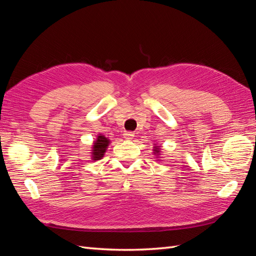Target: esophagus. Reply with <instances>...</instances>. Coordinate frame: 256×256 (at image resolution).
I'll return each instance as SVG.
<instances>
[{
	"label": "esophagus",
	"instance_id": "esophagus-1",
	"mask_svg": "<svg viewBox=\"0 0 256 256\" xmlns=\"http://www.w3.org/2000/svg\"><path fill=\"white\" fill-rule=\"evenodd\" d=\"M134 134L131 132V131H125V132H124V138H127V140H131V138H134Z\"/></svg>",
	"mask_w": 256,
	"mask_h": 256
}]
</instances>
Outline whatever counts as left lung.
I'll list each match as a JSON object with an SVG mask.
<instances>
[{
  "label": "left lung",
  "instance_id": "1",
  "mask_svg": "<svg viewBox=\"0 0 256 256\" xmlns=\"http://www.w3.org/2000/svg\"><path fill=\"white\" fill-rule=\"evenodd\" d=\"M156 152H158V150H156Z\"/></svg>",
  "mask_w": 256,
  "mask_h": 256
}]
</instances>
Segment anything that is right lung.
I'll return each mask as SVG.
<instances>
[{"label":"right lung","mask_w":256,"mask_h":256,"mask_svg":"<svg viewBox=\"0 0 256 256\" xmlns=\"http://www.w3.org/2000/svg\"><path fill=\"white\" fill-rule=\"evenodd\" d=\"M108 144H109V140L106 136H98L97 141L94 143V150H92V158H94V160H99L104 157Z\"/></svg>","instance_id":"obj_1"}]
</instances>
